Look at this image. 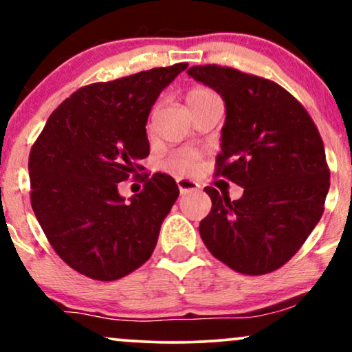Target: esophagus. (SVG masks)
I'll list each match as a JSON object with an SVG mask.
<instances>
[{
    "mask_svg": "<svg viewBox=\"0 0 352 352\" xmlns=\"http://www.w3.org/2000/svg\"><path fill=\"white\" fill-rule=\"evenodd\" d=\"M177 185H179V190H180L182 195H184V193L197 192V190L200 188V185L197 184V182L188 180V179H177Z\"/></svg>",
    "mask_w": 352,
    "mask_h": 352,
    "instance_id": "obj_1",
    "label": "esophagus"
}]
</instances>
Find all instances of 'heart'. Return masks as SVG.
I'll use <instances>...</instances> for the list:
<instances>
[{
  "mask_svg": "<svg viewBox=\"0 0 352 352\" xmlns=\"http://www.w3.org/2000/svg\"><path fill=\"white\" fill-rule=\"evenodd\" d=\"M212 92L208 89L204 87H195L190 89L187 94V102L192 104L195 100L212 98ZM200 162V153L193 148H180V151L173 152L170 159L167 160V168L175 175H187V173H192L197 170Z\"/></svg>",
  "mask_w": 352,
  "mask_h": 352,
  "instance_id": "obj_1",
  "label": "heart"
}]
</instances>
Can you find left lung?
Here are the masks:
<instances>
[{
    "instance_id": "left-lung-1",
    "label": "left lung",
    "mask_w": 352,
    "mask_h": 352,
    "mask_svg": "<svg viewBox=\"0 0 352 352\" xmlns=\"http://www.w3.org/2000/svg\"><path fill=\"white\" fill-rule=\"evenodd\" d=\"M187 74L225 100L215 175L243 187L238 200L205 188L212 210L200 221L201 240L238 273L274 272L301 248L324 210L329 168L318 127L273 80L217 64Z\"/></svg>"
}]
</instances>
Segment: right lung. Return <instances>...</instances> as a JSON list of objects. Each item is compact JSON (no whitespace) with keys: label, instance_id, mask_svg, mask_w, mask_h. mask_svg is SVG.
<instances>
[{"label":"right lung","instance_id":"right-lung-1","mask_svg":"<svg viewBox=\"0 0 352 352\" xmlns=\"http://www.w3.org/2000/svg\"><path fill=\"white\" fill-rule=\"evenodd\" d=\"M187 66L80 87L31 148V207L54 252L80 274L114 281L151 258L179 187L167 173H153L125 200L117 185L144 168L137 162L151 152V109Z\"/></svg>","mask_w":352,"mask_h":352}]
</instances>
